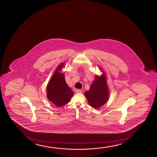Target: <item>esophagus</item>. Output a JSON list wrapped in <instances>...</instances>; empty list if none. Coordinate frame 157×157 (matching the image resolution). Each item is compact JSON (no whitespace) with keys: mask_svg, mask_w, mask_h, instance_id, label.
I'll list each match as a JSON object with an SVG mask.
<instances>
[{"mask_svg":"<svg viewBox=\"0 0 157 157\" xmlns=\"http://www.w3.org/2000/svg\"><path fill=\"white\" fill-rule=\"evenodd\" d=\"M76 92L77 94H81V93H82V91H81V90H80V89H77L76 90Z\"/></svg>","mask_w":157,"mask_h":157,"instance_id":"esophagus-1","label":"esophagus"}]
</instances>
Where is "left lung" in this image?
I'll list each match as a JSON object with an SVG mask.
<instances>
[{"mask_svg":"<svg viewBox=\"0 0 157 157\" xmlns=\"http://www.w3.org/2000/svg\"><path fill=\"white\" fill-rule=\"evenodd\" d=\"M102 74L96 75L90 89L85 92L88 103L92 108L98 109L108 102L109 99L107 78L104 71L100 68Z\"/></svg>","mask_w":157,"mask_h":157,"instance_id":"obj_1","label":"left lung"}]
</instances>
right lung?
Masks as SVG:
<instances>
[{"mask_svg": "<svg viewBox=\"0 0 157 157\" xmlns=\"http://www.w3.org/2000/svg\"><path fill=\"white\" fill-rule=\"evenodd\" d=\"M64 65L62 63L57 67L46 88L48 100L58 107L67 104L74 95L66 82L64 72H61Z\"/></svg>", "mask_w": 157, "mask_h": 157, "instance_id": "obj_1", "label": "right lung"}]
</instances>
